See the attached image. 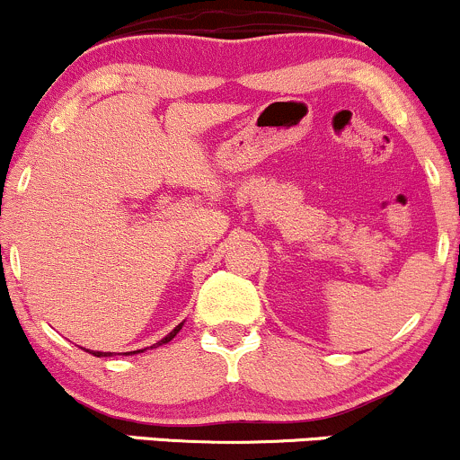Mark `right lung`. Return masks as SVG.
<instances>
[{
  "label": "right lung",
  "mask_w": 460,
  "mask_h": 460,
  "mask_svg": "<svg viewBox=\"0 0 460 460\" xmlns=\"http://www.w3.org/2000/svg\"><path fill=\"white\" fill-rule=\"evenodd\" d=\"M181 327H184V323H180V324H177V327H175V329H172V331H171V333H169V335H166V338H162V340H160V342H155V344H153V347H151V349H157V347H162V344L171 342V340H172V338H175V335H177V333H180V329H181ZM142 350H146V349H142ZM142 350H129V353H142ZM87 353L96 355V358H111V355H113V353H102V350H87ZM129 353H122V355H129Z\"/></svg>",
  "instance_id": "right-lung-1"
}]
</instances>
